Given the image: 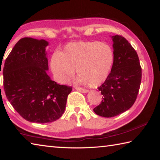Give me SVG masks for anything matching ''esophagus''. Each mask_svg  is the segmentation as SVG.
Returning <instances> with one entry per match:
<instances>
[{
	"instance_id": "esophagus-1",
	"label": "esophagus",
	"mask_w": 160,
	"mask_h": 160,
	"mask_svg": "<svg viewBox=\"0 0 160 160\" xmlns=\"http://www.w3.org/2000/svg\"><path fill=\"white\" fill-rule=\"evenodd\" d=\"M75 90H77L78 91L80 92H82V93H87L88 92V90H85V89H83V88H78V87H75Z\"/></svg>"
}]
</instances>
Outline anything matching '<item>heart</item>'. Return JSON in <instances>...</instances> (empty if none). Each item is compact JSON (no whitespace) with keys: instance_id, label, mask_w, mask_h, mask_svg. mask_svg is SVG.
Listing matches in <instances>:
<instances>
[{"instance_id":"obj_1","label":"heart","mask_w":160,"mask_h":160,"mask_svg":"<svg viewBox=\"0 0 160 160\" xmlns=\"http://www.w3.org/2000/svg\"><path fill=\"white\" fill-rule=\"evenodd\" d=\"M113 62V52L109 45L99 42H75L68 44L61 55L54 54L51 68L60 83L68 82L76 70L78 83L97 88L109 76Z\"/></svg>"}]
</instances>
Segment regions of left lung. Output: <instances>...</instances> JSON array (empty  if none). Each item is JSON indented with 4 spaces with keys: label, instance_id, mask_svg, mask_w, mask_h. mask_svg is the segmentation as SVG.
I'll return each instance as SVG.
<instances>
[{
    "label": "left lung",
    "instance_id": "obj_1",
    "mask_svg": "<svg viewBox=\"0 0 160 160\" xmlns=\"http://www.w3.org/2000/svg\"><path fill=\"white\" fill-rule=\"evenodd\" d=\"M111 38L113 41V66L107 80L98 88L104 99L93 109L96 114L107 118L121 114L132 106L142 78L138 56L131 44L119 35Z\"/></svg>",
    "mask_w": 160,
    "mask_h": 160
}]
</instances>
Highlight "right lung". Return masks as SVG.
<instances>
[{"label": "right lung", "instance_id": "obj_1", "mask_svg": "<svg viewBox=\"0 0 160 160\" xmlns=\"http://www.w3.org/2000/svg\"><path fill=\"white\" fill-rule=\"evenodd\" d=\"M48 45L44 39L22 38L13 47L2 70L7 99L22 117L32 123H50L60 118L72 89L58 85L47 73Z\"/></svg>", "mask_w": 160, "mask_h": 160}]
</instances>
